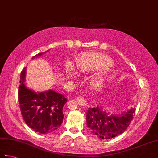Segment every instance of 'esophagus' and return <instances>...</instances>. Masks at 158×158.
<instances>
[{
	"label": "esophagus",
	"instance_id": "34e87169",
	"mask_svg": "<svg viewBox=\"0 0 158 158\" xmlns=\"http://www.w3.org/2000/svg\"><path fill=\"white\" fill-rule=\"evenodd\" d=\"M77 102H78L80 105H81L82 106H88L86 101L83 98L82 96H79V97L77 98Z\"/></svg>",
	"mask_w": 158,
	"mask_h": 158
}]
</instances>
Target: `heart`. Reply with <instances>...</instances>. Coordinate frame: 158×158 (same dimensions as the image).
<instances>
[{
  "instance_id": "b5f03b06",
  "label": "heart",
  "mask_w": 158,
  "mask_h": 158,
  "mask_svg": "<svg viewBox=\"0 0 158 158\" xmlns=\"http://www.w3.org/2000/svg\"><path fill=\"white\" fill-rule=\"evenodd\" d=\"M112 66V61L108 56L100 53H85L80 55L76 62V68L79 72L82 73L94 72L101 69H105V71L94 81L95 86H102L107 77L106 70ZM66 71L69 74H72V68L68 66Z\"/></svg>"
}]
</instances>
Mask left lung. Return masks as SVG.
Segmentation results:
<instances>
[{
  "label": "left lung",
  "mask_w": 158,
  "mask_h": 158,
  "mask_svg": "<svg viewBox=\"0 0 158 158\" xmlns=\"http://www.w3.org/2000/svg\"><path fill=\"white\" fill-rule=\"evenodd\" d=\"M135 112V109H130L121 114H110L102 105L97 104V106L87 110V126L92 133L101 139H112L127 129Z\"/></svg>",
  "instance_id": "left-lung-1"
}]
</instances>
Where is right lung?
<instances>
[{
	"instance_id": "obj_1",
	"label": "right lung",
	"mask_w": 158,
	"mask_h": 158,
	"mask_svg": "<svg viewBox=\"0 0 158 158\" xmlns=\"http://www.w3.org/2000/svg\"><path fill=\"white\" fill-rule=\"evenodd\" d=\"M49 50L32 57L35 60ZM27 68L22 70L18 98L23 118L25 123L35 132L50 133L56 130L63 122V107L67 98L52 90L35 92L27 87L25 82Z\"/></svg>"
}]
</instances>
